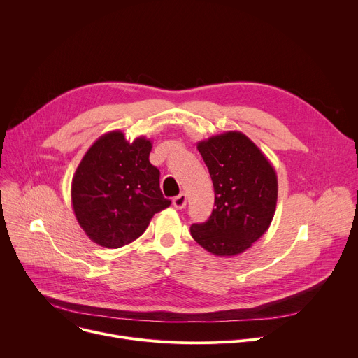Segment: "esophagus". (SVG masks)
I'll return each mask as SVG.
<instances>
[{
  "label": "esophagus",
  "instance_id": "1",
  "mask_svg": "<svg viewBox=\"0 0 358 358\" xmlns=\"http://www.w3.org/2000/svg\"><path fill=\"white\" fill-rule=\"evenodd\" d=\"M173 206L177 208V210H182L185 206H187V195L184 192L178 194L177 196L173 198Z\"/></svg>",
  "mask_w": 358,
  "mask_h": 358
}]
</instances>
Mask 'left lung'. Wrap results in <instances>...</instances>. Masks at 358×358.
<instances>
[{
  "label": "left lung",
  "instance_id": "8db88e82",
  "mask_svg": "<svg viewBox=\"0 0 358 358\" xmlns=\"http://www.w3.org/2000/svg\"><path fill=\"white\" fill-rule=\"evenodd\" d=\"M215 192L211 217L192 224L191 236L217 257L245 252L269 228L278 202V177L259 147L241 131L196 144Z\"/></svg>",
  "mask_w": 358,
  "mask_h": 358
}]
</instances>
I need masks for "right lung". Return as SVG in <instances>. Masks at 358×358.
Returning a JSON list of instances; mask_svg holds the SVG:
<instances>
[{"instance_id":"1","label":"right lung","mask_w":358,"mask_h":358,"mask_svg":"<svg viewBox=\"0 0 358 358\" xmlns=\"http://www.w3.org/2000/svg\"><path fill=\"white\" fill-rule=\"evenodd\" d=\"M151 141H127L120 130L100 136L72 178V206L85 234L97 245L120 248L137 239L152 215L170 207L160 171L148 160Z\"/></svg>"}]
</instances>
